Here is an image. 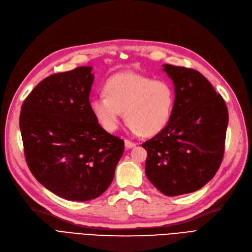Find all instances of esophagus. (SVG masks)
Returning <instances> with one entry per match:
<instances>
[{"label":"esophagus","instance_id":"obj_1","mask_svg":"<svg viewBox=\"0 0 252 252\" xmlns=\"http://www.w3.org/2000/svg\"><path fill=\"white\" fill-rule=\"evenodd\" d=\"M135 146H136L135 142L130 141V140H128V139H125V147H126L127 149H131V148H133V147H135Z\"/></svg>","mask_w":252,"mask_h":252}]
</instances>
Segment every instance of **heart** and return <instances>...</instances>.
Returning <instances> with one entry per match:
<instances>
[{
    "label": "heart",
    "mask_w": 252,
    "mask_h": 252,
    "mask_svg": "<svg viewBox=\"0 0 252 252\" xmlns=\"http://www.w3.org/2000/svg\"><path fill=\"white\" fill-rule=\"evenodd\" d=\"M104 93L93 96L90 105L107 132L118 128L124 111L132 132L145 136L157 134L169 123L175 104V91L169 82L136 73L112 76L105 83Z\"/></svg>",
    "instance_id": "obj_1"
}]
</instances>
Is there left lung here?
Listing matches in <instances>:
<instances>
[{"mask_svg": "<svg viewBox=\"0 0 252 252\" xmlns=\"http://www.w3.org/2000/svg\"><path fill=\"white\" fill-rule=\"evenodd\" d=\"M163 67L174 84L173 113L167 126L141 146L148 152L149 181L173 197L200 189L219 170L229 113L221 95L198 70Z\"/></svg>", "mask_w": 252, "mask_h": 252, "instance_id": "obj_1", "label": "left lung"}]
</instances>
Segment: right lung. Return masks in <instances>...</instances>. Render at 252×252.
<instances>
[{"label":"right lung","mask_w":252,"mask_h":252,"mask_svg":"<svg viewBox=\"0 0 252 252\" xmlns=\"http://www.w3.org/2000/svg\"><path fill=\"white\" fill-rule=\"evenodd\" d=\"M91 66L51 75L23 101L19 118L29 168L69 201L99 197L112 184L124 141L98 124L89 101Z\"/></svg>","instance_id":"1"}]
</instances>
